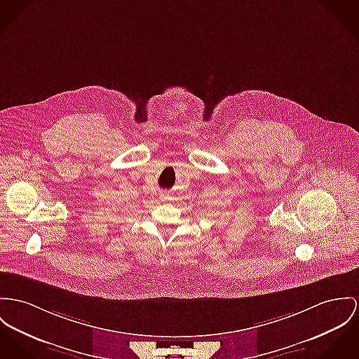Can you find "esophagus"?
Listing matches in <instances>:
<instances>
[{"mask_svg": "<svg viewBox=\"0 0 359 359\" xmlns=\"http://www.w3.org/2000/svg\"><path fill=\"white\" fill-rule=\"evenodd\" d=\"M166 199H169L168 195H163V196H161V201H166Z\"/></svg>", "mask_w": 359, "mask_h": 359, "instance_id": "esophagus-1", "label": "esophagus"}]
</instances>
